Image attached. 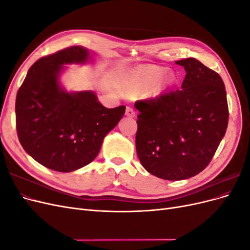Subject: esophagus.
Here are the masks:
<instances>
[{
  "label": "esophagus",
  "mask_w": 250,
  "mask_h": 250,
  "mask_svg": "<svg viewBox=\"0 0 250 250\" xmlns=\"http://www.w3.org/2000/svg\"><path fill=\"white\" fill-rule=\"evenodd\" d=\"M126 116L129 117V118H134L135 117V111L133 110L132 107H130V106L126 107Z\"/></svg>",
  "instance_id": "34e87169"
}]
</instances>
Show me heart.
Returning <instances> with one entry per match:
<instances>
[{
	"mask_svg": "<svg viewBox=\"0 0 250 250\" xmlns=\"http://www.w3.org/2000/svg\"><path fill=\"white\" fill-rule=\"evenodd\" d=\"M166 70L163 67H146L127 79L125 93L130 97H137L146 93L153 87L156 92L171 85L174 79L172 76H164Z\"/></svg>",
	"mask_w": 250,
	"mask_h": 250,
	"instance_id": "obj_1",
	"label": "heart"
}]
</instances>
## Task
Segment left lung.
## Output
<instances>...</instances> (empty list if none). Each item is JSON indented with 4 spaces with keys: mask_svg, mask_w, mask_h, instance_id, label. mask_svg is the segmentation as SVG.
Segmentation results:
<instances>
[{
    "mask_svg": "<svg viewBox=\"0 0 250 250\" xmlns=\"http://www.w3.org/2000/svg\"><path fill=\"white\" fill-rule=\"evenodd\" d=\"M185 67L181 89L139 100L135 147L152 175L181 180L197 175L213 158L229 124L222 78L195 58L175 62Z\"/></svg>",
    "mask_w": 250,
    "mask_h": 250,
    "instance_id": "1",
    "label": "left lung"
}]
</instances>
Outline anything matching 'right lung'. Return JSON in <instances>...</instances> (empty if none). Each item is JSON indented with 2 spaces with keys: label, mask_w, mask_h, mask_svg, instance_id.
I'll list each match as a JSON object with an SVG mask.
<instances>
[{
  "label": "right lung",
  "mask_w": 250,
  "mask_h": 250,
  "mask_svg": "<svg viewBox=\"0 0 250 250\" xmlns=\"http://www.w3.org/2000/svg\"><path fill=\"white\" fill-rule=\"evenodd\" d=\"M90 59L85 48L74 46L44 56L30 67L16 100L21 145L46 168L71 172L92 163L103 139L122 119L124 105L106 108L92 90L67 93L59 84L63 64Z\"/></svg>",
  "instance_id": "add662e5"
}]
</instances>
